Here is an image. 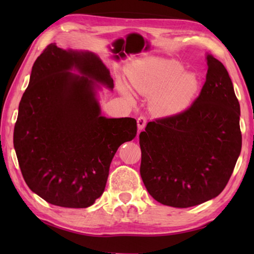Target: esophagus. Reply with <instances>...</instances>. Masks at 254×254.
I'll return each mask as SVG.
<instances>
[{"instance_id": "esophagus-1", "label": "esophagus", "mask_w": 254, "mask_h": 254, "mask_svg": "<svg viewBox=\"0 0 254 254\" xmlns=\"http://www.w3.org/2000/svg\"><path fill=\"white\" fill-rule=\"evenodd\" d=\"M146 122H147L146 118L143 117V116L138 117L137 118V127H138V130H143V128L145 127V126H146Z\"/></svg>"}]
</instances>
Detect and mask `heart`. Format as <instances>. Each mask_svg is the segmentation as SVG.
Instances as JSON below:
<instances>
[{
    "label": "heart",
    "instance_id": "b5f03b06",
    "mask_svg": "<svg viewBox=\"0 0 254 254\" xmlns=\"http://www.w3.org/2000/svg\"><path fill=\"white\" fill-rule=\"evenodd\" d=\"M130 80L138 93L146 96L157 95L156 109L164 113L185 109L199 87L195 73L183 71L180 63L165 59H150L141 63L131 72ZM119 89L128 100H132V95L126 85L120 83Z\"/></svg>",
    "mask_w": 254,
    "mask_h": 254
}]
</instances>
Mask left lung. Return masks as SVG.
<instances>
[{"mask_svg": "<svg viewBox=\"0 0 254 254\" xmlns=\"http://www.w3.org/2000/svg\"><path fill=\"white\" fill-rule=\"evenodd\" d=\"M197 98L180 113L148 122L139 134L142 180L156 201L186 208L216 197L241 152L240 105L223 63L207 56Z\"/></svg>", "mask_w": 254, "mask_h": 254, "instance_id": "left-lung-1", "label": "left lung"}]
</instances>
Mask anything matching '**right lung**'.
<instances>
[{
    "label": "right lung",
    "mask_w": 254,
    "mask_h": 254,
    "mask_svg": "<svg viewBox=\"0 0 254 254\" xmlns=\"http://www.w3.org/2000/svg\"><path fill=\"white\" fill-rule=\"evenodd\" d=\"M76 67L82 78L68 71ZM113 88L100 59L90 52L47 46L31 69L14 127L24 180L48 203L85 208L105 191L118 148L137 132L133 118L100 116L94 83Z\"/></svg>",
    "instance_id": "1"
}]
</instances>
